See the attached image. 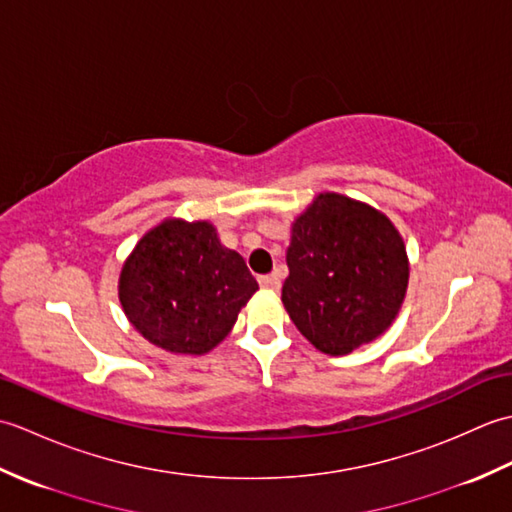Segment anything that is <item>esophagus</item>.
Returning a JSON list of instances; mask_svg holds the SVG:
<instances>
[{
    "label": "esophagus",
    "mask_w": 512,
    "mask_h": 512,
    "mask_svg": "<svg viewBox=\"0 0 512 512\" xmlns=\"http://www.w3.org/2000/svg\"><path fill=\"white\" fill-rule=\"evenodd\" d=\"M259 286H262L264 290H279V279L275 275H262L259 277Z\"/></svg>",
    "instance_id": "esophagus-1"
}]
</instances>
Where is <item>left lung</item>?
<instances>
[{"label":"left lung","mask_w":512,"mask_h":512,"mask_svg":"<svg viewBox=\"0 0 512 512\" xmlns=\"http://www.w3.org/2000/svg\"><path fill=\"white\" fill-rule=\"evenodd\" d=\"M281 301L319 352L350 354L383 334L405 301L409 259L385 213L321 193L292 224Z\"/></svg>","instance_id":"8db88e82"}]
</instances>
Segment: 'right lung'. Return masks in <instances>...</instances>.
<instances>
[{"mask_svg": "<svg viewBox=\"0 0 512 512\" xmlns=\"http://www.w3.org/2000/svg\"><path fill=\"white\" fill-rule=\"evenodd\" d=\"M242 255L209 222L165 220L136 244L118 279L129 323L162 350L206 354L255 295Z\"/></svg>", "mask_w": 512, "mask_h": 512, "instance_id": "add662e5", "label": "right lung"}]
</instances>
